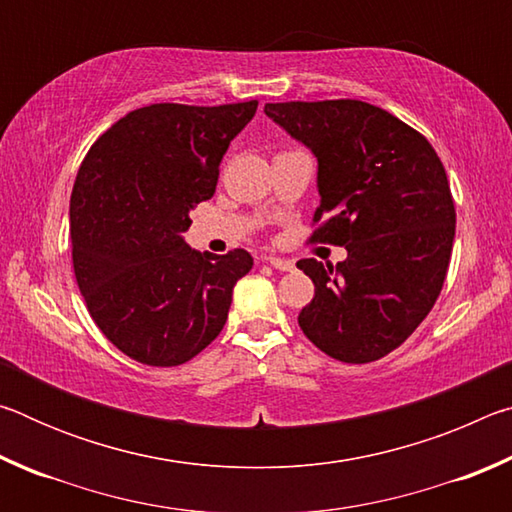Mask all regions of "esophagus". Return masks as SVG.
<instances>
[{
  "label": "esophagus",
  "mask_w": 512,
  "mask_h": 512,
  "mask_svg": "<svg viewBox=\"0 0 512 512\" xmlns=\"http://www.w3.org/2000/svg\"><path fill=\"white\" fill-rule=\"evenodd\" d=\"M266 262H268V264H271L273 268H277V271H293V268H296V266H293V262H291V259H284V257H275V255H268V257H266Z\"/></svg>",
  "instance_id": "34e87169"
}]
</instances>
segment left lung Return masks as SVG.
<instances>
[{"label": "left lung", "instance_id": "1", "mask_svg": "<svg viewBox=\"0 0 512 512\" xmlns=\"http://www.w3.org/2000/svg\"><path fill=\"white\" fill-rule=\"evenodd\" d=\"M264 112L318 160L320 205L309 241L348 259H300L314 300L307 339L332 359L370 363L409 339L438 300L456 210L438 153L391 112L357 99L266 103Z\"/></svg>", "mask_w": 512, "mask_h": 512}]
</instances>
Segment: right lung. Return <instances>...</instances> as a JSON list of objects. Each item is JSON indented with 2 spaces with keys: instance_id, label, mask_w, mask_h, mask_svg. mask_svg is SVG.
<instances>
[{
  "instance_id": "1",
  "label": "right lung",
  "mask_w": 512,
  "mask_h": 512,
  "mask_svg": "<svg viewBox=\"0 0 512 512\" xmlns=\"http://www.w3.org/2000/svg\"><path fill=\"white\" fill-rule=\"evenodd\" d=\"M255 110L257 101L153 103L121 117L85 155L69 201L74 275L92 320L126 357L180 366L228 320L253 257L241 248L201 255L183 232Z\"/></svg>"
}]
</instances>
